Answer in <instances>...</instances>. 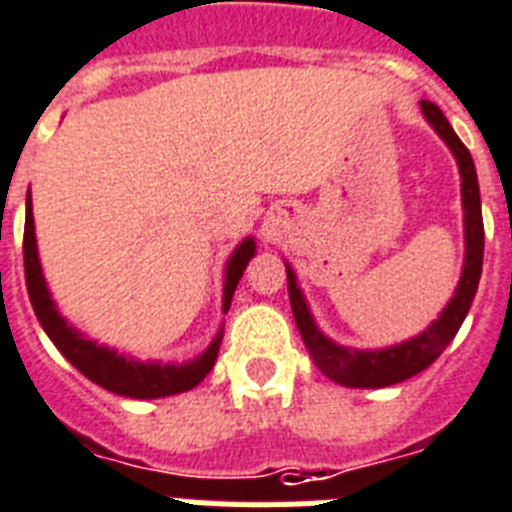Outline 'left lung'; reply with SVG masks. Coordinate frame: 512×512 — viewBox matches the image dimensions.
I'll return each mask as SVG.
<instances>
[{"instance_id": "1", "label": "left lung", "mask_w": 512, "mask_h": 512, "mask_svg": "<svg viewBox=\"0 0 512 512\" xmlns=\"http://www.w3.org/2000/svg\"><path fill=\"white\" fill-rule=\"evenodd\" d=\"M425 121L433 126V132L447 142L460 169V192H463V224H465V261L463 275L457 282L455 296L441 309L439 320H433L423 333L415 338H407L402 343L386 346V349H349L341 343L330 341L314 322L304 293L298 288L296 272L285 261L288 272V296L290 309L296 317V325L301 330L306 349L312 354L314 365L325 372L327 378L349 388H383L402 383L433 365L441 351L447 349L449 341L455 338L463 320L468 317V309L473 304V296L481 280V264H484V219H481V192H478V177L473 158L468 147L460 142L455 129L449 126L447 116L441 113L439 105L428 100H420Z\"/></svg>"}]
</instances>
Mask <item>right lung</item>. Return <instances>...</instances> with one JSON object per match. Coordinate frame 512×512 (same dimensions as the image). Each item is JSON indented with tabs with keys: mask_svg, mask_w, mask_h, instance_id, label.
<instances>
[{
	"mask_svg": "<svg viewBox=\"0 0 512 512\" xmlns=\"http://www.w3.org/2000/svg\"><path fill=\"white\" fill-rule=\"evenodd\" d=\"M256 256V240L245 237L243 243L232 251L227 269H224V298L222 309L227 314L232 304V293H235L237 282L243 277L248 261ZM23 264H26V285L28 298L34 306L36 320L42 322L44 333L49 341L55 343L57 351L71 362L76 370L89 378L97 386L108 388L110 394L129 396V399H161V396H174L182 391H190L206 378L216 362L219 346H222L224 327L203 354H198L190 362L174 365V362H140V359L118 354L110 346L92 341L87 335L76 330L71 322L65 320L63 314L57 312L52 293L44 280L42 261L36 251V230H34V211H31V192L26 195V232H23Z\"/></svg>",
	"mask_w": 512,
	"mask_h": 512,
	"instance_id": "1",
	"label": "right lung"
}]
</instances>
